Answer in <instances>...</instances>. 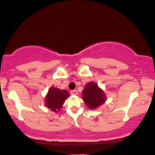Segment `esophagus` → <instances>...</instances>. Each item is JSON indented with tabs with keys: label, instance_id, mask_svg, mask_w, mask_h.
<instances>
[{
	"label": "esophagus",
	"instance_id": "esophagus-1",
	"mask_svg": "<svg viewBox=\"0 0 155 155\" xmlns=\"http://www.w3.org/2000/svg\"><path fill=\"white\" fill-rule=\"evenodd\" d=\"M77 93H78V91H76V90H72V91H71V94L73 95H76L77 94Z\"/></svg>",
	"mask_w": 155,
	"mask_h": 155
}]
</instances>
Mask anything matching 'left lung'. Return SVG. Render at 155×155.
<instances>
[{
    "instance_id": "1",
    "label": "left lung",
    "mask_w": 155,
    "mask_h": 155,
    "mask_svg": "<svg viewBox=\"0 0 155 155\" xmlns=\"http://www.w3.org/2000/svg\"><path fill=\"white\" fill-rule=\"evenodd\" d=\"M82 99L88 108L95 109L105 103L107 96L95 82L91 81L86 84L82 91Z\"/></svg>"
}]
</instances>
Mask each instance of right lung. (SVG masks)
<instances>
[{"mask_svg":"<svg viewBox=\"0 0 155 155\" xmlns=\"http://www.w3.org/2000/svg\"><path fill=\"white\" fill-rule=\"evenodd\" d=\"M69 96V93L65 89L61 90L56 87H51L45 97V106L52 111L58 112Z\"/></svg>","mask_w":155,"mask_h":155,"instance_id":"obj_1","label":"right lung"}]
</instances>
